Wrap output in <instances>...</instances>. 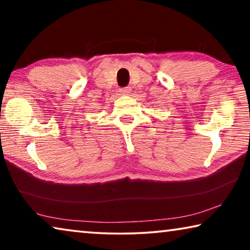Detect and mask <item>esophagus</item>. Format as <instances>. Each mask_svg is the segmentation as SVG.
Here are the masks:
<instances>
[{
  "mask_svg": "<svg viewBox=\"0 0 250 250\" xmlns=\"http://www.w3.org/2000/svg\"><path fill=\"white\" fill-rule=\"evenodd\" d=\"M119 91L121 95H129V94H131V88L130 87L121 88V89H119Z\"/></svg>",
  "mask_w": 250,
  "mask_h": 250,
  "instance_id": "obj_1",
  "label": "esophagus"
}]
</instances>
